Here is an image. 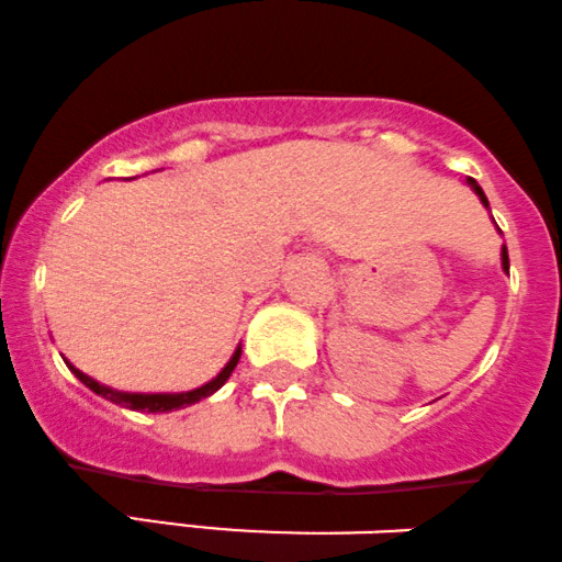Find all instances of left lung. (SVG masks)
<instances>
[{"mask_svg": "<svg viewBox=\"0 0 562 562\" xmlns=\"http://www.w3.org/2000/svg\"><path fill=\"white\" fill-rule=\"evenodd\" d=\"M468 187H471L473 191H476V194H479V200H481V202H484V207H490V200H486L484 189H481V187H479V183H476V181H473V178H468ZM503 268H505V270H510V260H507V247H503Z\"/></svg>", "mask_w": 562, "mask_h": 562, "instance_id": "left-lung-1", "label": "left lung"}]
</instances>
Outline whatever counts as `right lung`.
I'll list each match as a JSON object with an SVG mask.
<instances>
[{"label":"right lung","mask_w":562,"mask_h":562,"mask_svg":"<svg viewBox=\"0 0 562 562\" xmlns=\"http://www.w3.org/2000/svg\"><path fill=\"white\" fill-rule=\"evenodd\" d=\"M241 358V347H236V352L231 355V360L226 362V368H223L221 373L215 375L213 381H207V384L200 386V389H191V392H181V394H136V392H117V389H110L104 384H99V381L91 379V375H86L78 371L76 366H70L68 360V368L70 373H76V379L81 381L91 389V392L99 394V397L115 402V405L121 407H128V411H142V413H170V411H181V407H189L194 405V402H200L204 397H210V394H215L217 389L228 381V375L234 373L236 362Z\"/></svg>","instance_id":"obj_1"}]
</instances>
